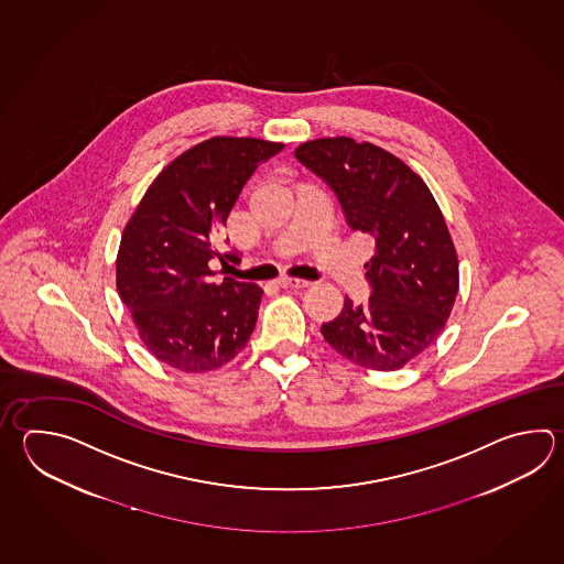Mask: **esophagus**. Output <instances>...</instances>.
<instances>
[{
	"mask_svg": "<svg viewBox=\"0 0 564 564\" xmlns=\"http://www.w3.org/2000/svg\"><path fill=\"white\" fill-rule=\"evenodd\" d=\"M276 283H279V288H310L311 285V281L297 279V276H279Z\"/></svg>",
	"mask_w": 564,
	"mask_h": 564,
	"instance_id": "34e87169",
	"label": "esophagus"
}]
</instances>
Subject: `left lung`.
Returning a JSON list of instances; mask_svg holds the SVG:
<instances>
[{
  "mask_svg": "<svg viewBox=\"0 0 564 564\" xmlns=\"http://www.w3.org/2000/svg\"><path fill=\"white\" fill-rule=\"evenodd\" d=\"M297 161L329 184L345 219L376 241L366 305L345 297L323 339L351 364L393 371L410 364L444 332L458 295V254L427 184L402 159L349 137L315 139Z\"/></svg>",
  "mask_w": 564,
  "mask_h": 564,
  "instance_id": "1",
  "label": "left lung"
}]
</instances>
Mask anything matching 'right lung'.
Returning <instances> with one entry per match:
<instances>
[{
  "label": "right lung",
  "instance_id": "1",
  "mask_svg": "<svg viewBox=\"0 0 564 564\" xmlns=\"http://www.w3.org/2000/svg\"><path fill=\"white\" fill-rule=\"evenodd\" d=\"M281 142L215 137L162 169L122 230L116 289L140 341L184 373L229 364L253 334L263 289L225 276L208 261L242 186ZM237 259V254H225Z\"/></svg>",
  "mask_w": 564,
  "mask_h": 564
}]
</instances>
